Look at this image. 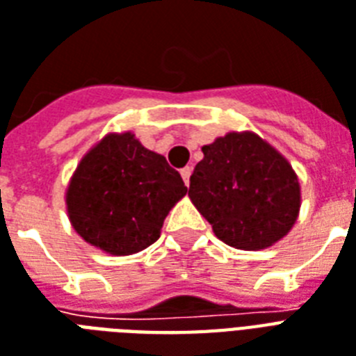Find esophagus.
Listing matches in <instances>:
<instances>
[{"label":"esophagus","mask_w":356,"mask_h":356,"mask_svg":"<svg viewBox=\"0 0 356 356\" xmlns=\"http://www.w3.org/2000/svg\"><path fill=\"white\" fill-rule=\"evenodd\" d=\"M190 175H192V168H190V166H186V168H183V170H181V177H183L184 184L190 183Z\"/></svg>","instance_id":"1"}]
</instances>
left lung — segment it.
I'll use <instances>...</instances> for the list:
<instances>
[{"label":"left lung","instance_id":"8db88e82","mask_svg":"<svg viewBox=\"0 0 356 356\" xmlns=\"http://www.w3.org/2000/svg\"><path fill=\"white\" fill-rule=\"evenodd\" d=\"M188 196L233 248L261 250L286 237L300 209L291 164L254 132H229L203 145Z\"/></svg>","mask_w":356,"mask_h":356}]
</instances>
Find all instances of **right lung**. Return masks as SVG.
Instances as JSON below:
<instances>
[{"mask_svg": "<svg viewBox=\"0 0 356 356\" xmlns=\"http://www.w3.org/2000/svg\"><path fill=\"white\" fill-rule=\"evenodd\" d=\"M186 190L177 170L132 132L108 134L76 168L67 213L86 243L129 256L160 237L164 218Z\"/></svg>", "mask_w": 356, "mask_h": 356, "instance_id": "obj_1", "label": "right lung"}]
</instances>
